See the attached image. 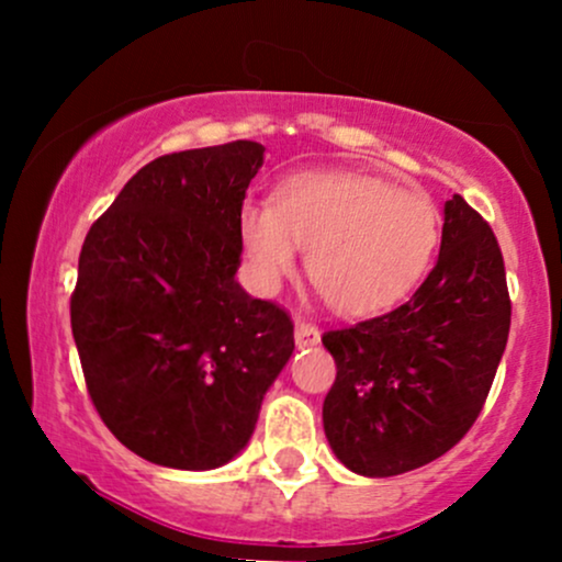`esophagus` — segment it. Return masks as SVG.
I'll list each match as a JSON object with an SVG mask.
<instances>
[{"mask_svg": "<svg viewBox=\"0 0 562 562\" xmlns=\"http://www.w3.org/2000/svg\"><path fill=\"white\" fill-rule=\"evenodd\" d=\"M319 344V330L306 319H295V346H317Z\"/></svg>", "mask_w": 562, "mask_h": 562, "instance_id": "34e87169", "label": "esophagus"}]
</instances>
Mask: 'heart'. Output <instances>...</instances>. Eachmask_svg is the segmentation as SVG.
Here are the masks:
<instances>
[{
	"instance_id": "1",
	"label": "heart",
	"mask_w": 562,
	"mask_h": 562,
	"mask_svg": "<svg viewBox=\"0 0 562 562\" xmlns=\"http://www.w3.org/2000/svg\"><path fill=\"white\" fill-rule=\"evenodd\" d=\"M248 272L274 293L306 269L335 312L364 317L396 306L428 272L438 245V211L423 192L353 171H317L288 179L274 205L240 209Z\"/></svg>"
}]
</instances>
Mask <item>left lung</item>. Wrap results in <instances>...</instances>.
Segmentation results:
<instances>
[{
    "instance_id": "1",
    "label": "left lung",
    "mask_w": 562,
    "mask_h": 562,
    "mask_svg": "<svg viewBox=\"0 0 562 562\" xmlns=\"http://www.w3.org/2000/svg\"><path fill=\"white\" fill-rule=\"evenodd\" d=\"M505 261L492 227L454 195L417 293L383 317L325 333L338 375L322 406L344 465L391 479L438 460L479 417L507 346Z\"/></svg>"
}]
</instances>
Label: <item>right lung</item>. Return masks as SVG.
<instances>
[{
    "instance_id": "add662e5",
    "label": "right lung",
    "mask_w": 562,
    "mask_h": 562,
    "mask_svg": "<svg viewBox=\"0 0 562 562\" xmlns=\"http://www.w3.org/2000/svg\"><path fill=\"white\" fill-rule=\"evenodd\" d=\"M263 145L142 166L89 229L70 327L89 396L142 460L214 470L248 447L293 322L240 282V209Z\"/></svg>"
}]
</instances>
